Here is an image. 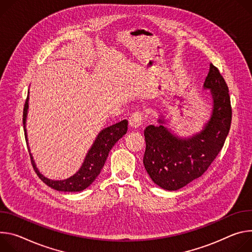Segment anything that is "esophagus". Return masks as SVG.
Here are the masks:
<instances>
[{
	"instance_id": "1",
	"label": "esophagus",
	"mask_w": 252,
	"mask_h": 252,
	"mask_svg": "<svg viewBox=\"0 0 252 252\" xmlns=\"http://www.w3.org/2000/svg\"><path fill=\"white\" fill-rule=\"evenodd\" d=\"M143 123V115L141 112H135L129 118V125L132 128H138L140 127Z\"/></svg>"
}]
</instances>
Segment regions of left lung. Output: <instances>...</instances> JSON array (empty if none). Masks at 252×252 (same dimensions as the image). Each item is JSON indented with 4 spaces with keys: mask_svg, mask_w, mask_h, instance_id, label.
<instances>
[{
    "mask_svg": "<svg viewBox=\"0 0 252 252\" xmlns=\"http://www.w3.org/2000/svg\"><path fill=\"white\" fill-rule=\"evenodd\" d=\"M204 89L213 100L212 114L203 130L189 138H179L165 126L149 125L144 130L145 169L152 181L169 191L178 190L200 177L216 158L228 135L232 110L227 84L219 70L210 64Z\"/></svg>",
    "mask_w": 252,
    "mask_h": 252,
    "instance_id": "obj_1",
    "label": "left lung"
}]
</instances>
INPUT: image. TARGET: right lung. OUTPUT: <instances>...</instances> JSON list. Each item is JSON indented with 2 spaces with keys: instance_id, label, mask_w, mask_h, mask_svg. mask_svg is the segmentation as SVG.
I'll return each instance as SVG.
<instances>
[{
  "instance_id": "obj_1",
  "label": "right lung",
  "mask_w": 252,
  "mask_h": 252,
  "mask_svg": "<svg viewBox=\"0 0 252 252\" xmlns=\"http://www.w3.org/2000/svg\"><path fill=\"white\" fill-rule=\"evenodd\" d=\"M29 95H28L25 106H24V112H23V124H24V131L26 140L27 139V130H26V118L28 113V107H29ZM128 129V121L122 120L119 123H116L112 126H109L105 129H103L97 136L94 144L92 145L91 149L86 155L85 161H84L83 165L79 171L71 176L68 179L65 180H51L43 176L38 168L36 167V164L33 160V156L30 153L31 162L33 165V168L36 171L38 177L49 187L58 190V191H64V192H79L84 189H86L88 186L92 184V182L97 178V176L100 174L101 169L106 162V159L108 157L109 151L111 148L115 145V143L119 140L120 138L123 137V135L126 134ZM30 150V149H29Z\"/></svg>"
}]
</instances>
